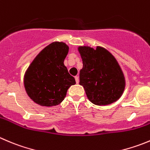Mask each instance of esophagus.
<instances>
[{
	"mask_svg": "<svg viewBox=\"0 0 150 150\" xmlns=\"http://www.w3.org/2000/svg\"><path fill=\"white\" fill-rule=\"evenodd\" d=\"M75 82H76V83H79V78H78V76H75Z\"/></svg>",
	"mask_w": 150,
	"mask_h": 150,
	"instance_id": "34e87169",
	"label": "esophagus"
}]
</instances>
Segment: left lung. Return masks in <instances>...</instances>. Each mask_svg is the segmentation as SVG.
I'll list each match as a JSON object with an SVG mask.
<instances>
[{
  "label": "left lung",
  "mask_w": 150,
  "mask_h": 150,
  "mask_svg": "<svg viewBox=\"0 0 150 150\" xmlns=\"http://www.w3.org/2000/svg\"><path fill=\"white\" fill-rule=\"evenodd\" d=\"M83 61L80 83L88 100L97 105L111 104L121 97L125 88L124 74L114 56L106 49L80 46Z\"/></svg>",
  "instance_id": "left-lung-1"
}]
</instances>
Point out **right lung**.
I'll return each instance as SVG.
<instances>
[{
	"label": "right lung",
	"mask_w": 150,
	"mask_h": 150,
	"mask_svg": "<svg viewBox=\"0 0 150 150\" xmlns=\"http://www.w3.org/2000/svg\"><path fill=\"white\" fill-rule=\"evenodd\" d=\"M68 51L64 42H54L45 47L27 69L25 88L36 104L47 107L59 105L68 88L75 84V78L64 64Z\"/></svg>",
	"instance_id": "add662e5"
}]
</instances>
